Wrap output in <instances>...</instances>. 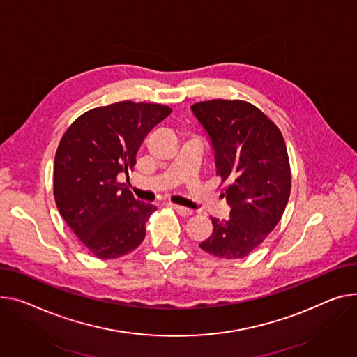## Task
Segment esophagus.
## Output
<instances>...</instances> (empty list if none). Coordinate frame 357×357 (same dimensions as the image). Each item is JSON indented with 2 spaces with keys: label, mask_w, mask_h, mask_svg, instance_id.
Here are the masks:
<instances>
[{
  "label": "esophagus",
  "mask_w": 357,
  "mask_h": 357,
  "mask_svg": "<svg viewBox=\"0 0 357 357\" xmlns=\"http://www.w3.org/2000/svg\"><path fill=\"white\" fill-rule=\"evenodd\" d=\"M181 217H189V215H192V209H189V208H186V206H181V205H176V204H169Z\"/></svg>",
  "instance_id": "obj_1"
}]
</instances>
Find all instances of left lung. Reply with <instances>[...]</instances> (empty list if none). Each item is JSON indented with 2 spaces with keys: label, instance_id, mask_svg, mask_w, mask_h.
I'll use <instances>...</instances> for the list:
<instances>
[{
  "label": "left lung",
  "instance_id": "8db88e82",
  "mask_svg": "<svg viewBox=\"0 0 357 357\" xmlns=\"http://www.w3.org/2000/svg\"><path fill=\"white\" fill-rule=\"evenodd\" d=\"M215 158L217 175L228 186L222 197L228 220L211 218L213 231L199 247L215 257H247L275 228L289 202L290 162L280 129L255 106L241 100H209L191 106Z\"/></svg>",
  "mask_w": 357,
  "mask_h": 357
}]
</instances>
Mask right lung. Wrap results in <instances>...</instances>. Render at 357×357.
I'll list each match as a JSON object with an SVG mask.
<instances>
[{"instance_id":"obj_1","label":"right lung","mask_w":357,"mask_h":357,"mask_svg":"<svg viewBox=\"0 0 357 357\" xmlns=\"http://www.w3.org/2000/svg\"><path fill=\"white\" fill-rule=\"evenodd\" d=\"M171 112L162 105L119 102L83 113L61 137L54 159L56 205L98 258L122 257L144 241L156 206L136 201L117 178L129 174L146 135Z\"/></svg>"}]
</instances>
